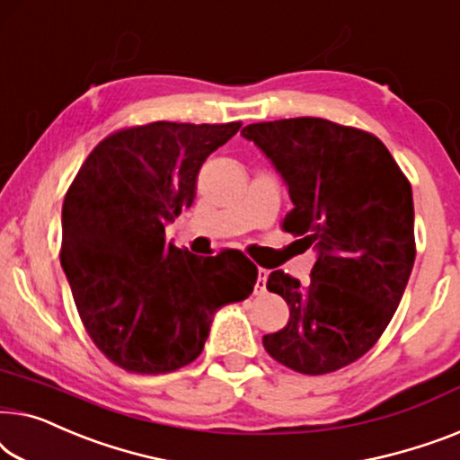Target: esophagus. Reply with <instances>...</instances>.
I'll list each match as a JSON object with an SVG mask.
<instances>
[{"label":"esophagus","mask_w":460,"mask_h":460,"mask_svg":"<svg viewBox=\"0 0 460 460\" xmlns=\"http://www.w3.org/2000/svg\"><path fill=\"white\" fill-rule=\"evenodd\" d=\"M256 294L267 292V270L258 269V277H256Z\"/></svg>","instance_id":"obj_1"}]
</instances>
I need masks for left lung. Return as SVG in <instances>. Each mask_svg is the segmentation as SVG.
Here are the masks:
<instances>
[{
	"mask_svg": "<svg viewBox=\"0 0 460 460\" xmlns=\"http://www.w3.org/2000/svg\"><path fill=\"white\" fill-rule=\"evenodd\" d=\"M288 183L294 210L281 227L316 250L310 283L283 270L267 289L289 321L262 338L277 362L325 375L358 360L396 313L415 262L409 179L375 135L325 119H281L242 128Z\"/></svg>",
	"mask_w": 460,
	"mask_h": 460,
	"instance_id": "1",
	"label": "left lung"
}]
</instances>
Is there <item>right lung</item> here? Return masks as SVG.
<instances>
[{
    "instance_id": "1",
    "label": "right lung",
    "mask_w": 460,
    "mask_h": 460,
    "mask_svg": "<svg viewBox=\"0 0 460 460\" xmlns=\"http://www.w3.org/2000/svg\"><path fill=\"white\" fill-rule=\"evenodd\" d=\"M239 127L156 120L119 128L68 187L62 269L89 338L128 373L190 365L212 314L254 289L256 264L239 250L204 258L164 239V225L196 198L199 166Z\"/></svg>"
}]
</instances>
